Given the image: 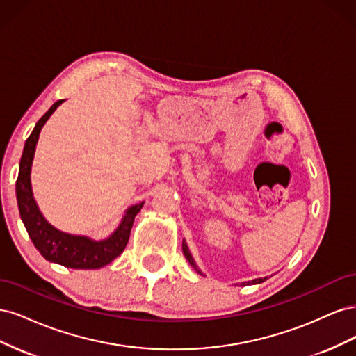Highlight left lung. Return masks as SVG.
<instances>
[{"label": "left lung", "instance_id": "8db88e82", "mask_svg": "<svg viewBox=\"0 0 356 356\" xmlns=\"http://www.w3.org/2000/svg\"><path fill=\"white\" fill-rule=\"evenodd\" d=\"M182 252H184V255H186V258L188 260V263L191 264V267L195 268V270L197 272V273H200L202 275V272L199 270L197 268V266H196V263H195V260H193V257H191V254H190V251H188V246H187V243H186V241H182ZM267 277H260V279H254L252 281V284H261V282H264ZM242 285H245V282L242 284Z\"/></svg>", "mask_w": 356, "mask_h": 356}]
</instances>
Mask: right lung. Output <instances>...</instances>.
<instances>
[{"label":"right lung","instance_id":"obj_1","mask_svg":"<svg viewBox=\"0 0 356 356\" xmlns=\"http://www.w3.org/2000/svg\"><path fill=\"white\" fill-rule=\"evenodd\" d=\"M63 99L56 101L50 110L37 122L34 131L26 139L24 154L19 163V177L16 181V197L20 218L34 246L47 261L58 263L71 268H99L110 264L120 255L127 245L129 236L134 225L136 213L141 211L144 202L127 208L122 222L111 236L102 241H93L88 236H75L58 230L42 217L37 203L32 196L31 187V166L34 160L35 147L41 127L55 113Z\"/></svg>","mask_w":356,"mask_h":356}]
</instances>
